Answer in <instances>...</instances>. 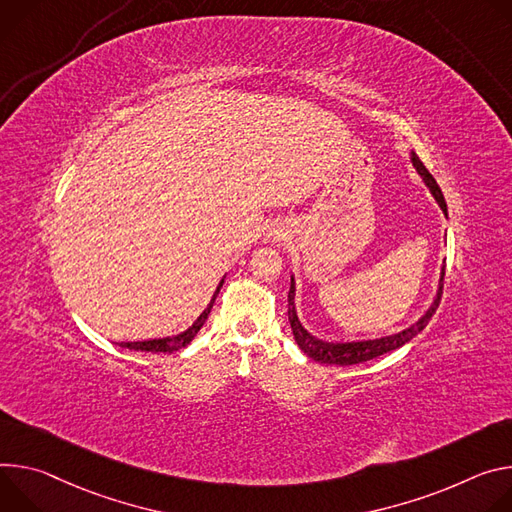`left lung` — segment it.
I'll use <instances>...</instances> for the list:
<instances>
[{
    "label": "left lung",
    "mask_w": 512,
    "mask_h": 512,
    "mask_svg": "<svg viewBox=\"0 0 512 512\" xmlns=\"http://www.w3.org/2000/svg\"><path fill=\"white\" fill-rule=\"evenodd\" d=\"M411 164L415 166V170L419 173V177L423 179L425 187L431 191L433 199L437 201V205L441 207L443 215L447 217V205H445V199H443V193L439 189V185L435 183V179L431 177L429 170L425 168V164L419 160V156L415 152H411ZM443 274H445V260H443V266H441V272H439V282H437V291H435V297L429 305V309L415 321L411 323L409 327L396 331V333H390V335H382V337H372V339H354V342H325V339H319L315 335H311L299 315H297V305H295V291H297V285H295V274H291V291H289V321H291V329H293V335H295V342L299 344V348L315 362H321V364H335V366H352V364H360V362H368L372 358H378L386 352H392L396 348H401L405 344H409L411 339L415 335H419L425 325L429 323V319L433 317L437 305H439V299H441V289H443Z\"/></svg>",
    "instance_id": "8db88e82"
}]
</instances>
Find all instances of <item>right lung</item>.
I'll list each match as a JSON object with an SVG mask.
<instances>
[{
	"instance_id": "1",
	"label": "right lung",
	"mask_w": 512,
	"mask_h": 512,
	"mask_svg": "<svg viewBox=\"0 0 512 512\" xmlns=\"http://www.w3.org/2000/svg\"><path fill=\"white\" fill-rule=\"evenodd\" d=\"M225 276L219 280V285L211 297V301L207 303V307L203 309V313L193 321V325H189L185 331L177 333V335H168V337H158V339H144V342H122L120 348H128V350H136V352H160V354H173L181 348H185L187 344H191V339L199 333V329L203 327V323L207 321L211 307L215 303V297L219 295V289L223 287Z\"/></svg>"
}]
</instances>
